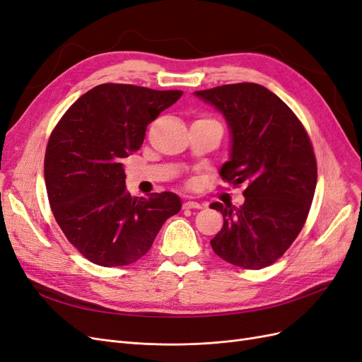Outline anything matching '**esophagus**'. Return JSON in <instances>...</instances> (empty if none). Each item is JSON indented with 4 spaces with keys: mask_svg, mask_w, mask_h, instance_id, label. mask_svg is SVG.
I'll return each mask as SVG.
<instances>
[{
    "mask_svg": "<svg viewBox=\"0 0 362 362\" xmlns=\"http://www.w3.org/2000/svg\"><path fill=\"white\" fill-rule=\"evenodd\" d=\"M182 206L184 208H194V210H199V208H202V205L196 201H185Z\"/></svg>",
    "mask_w": 362,
    "mask_h": 362,
    "instance_id": "esophagus-1",
    "label": "esophagus"
}]
</instances>
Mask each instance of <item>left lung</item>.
I'll return each mask as SVG.
<instances>
[{
  "label": "left lung",
  "mask_w": 362,
  "mask_h": 362,
  "mask_svg": "<svg viewBox=\"0 0 362 362\" xmlns=\"http://www.w3.org/2000/svg\"><path fill=\"white\" fill-rule=\"evenodd\" d=\"M225 117L231 146L221 177L245 184L238 208L213 202L223 226L211 240L229 264L258 270L275 262L300 233L317 184L308 134L281 98L255 83L194 92Z\"/></svg>",
  "instance_id": "obj_1"
}]
</instances>
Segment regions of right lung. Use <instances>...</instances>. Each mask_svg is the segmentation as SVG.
Here are the masks:
<instances>
[{
    "label": "right lung",
    "mask_w": 362,
    "mask_h": 362,
    "mask_svg": "<svg viewBox=\"0 0 362 362\" xmlns=\"http://www.w3.org/2000/svg\"><path fill=\"white\" fill-rule=\"evenodd\" d=\"M181 90L101 84L80 96L48 140L45 184L54 217L83 257L103 267L144 257L163 223L181 210L172 192L131 196L122 160Z\"/></svg>",
    "instance_id": "1"
}]
</instances>
